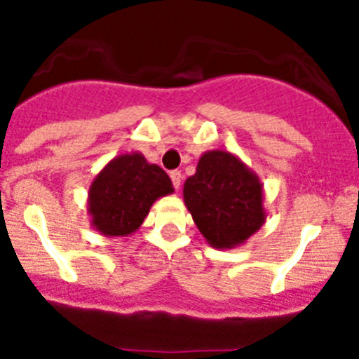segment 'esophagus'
Masks as SVG:
<instances>
[{
	"instance_id": "34e87169",
	"label": "esophagus",
	"mask_w": 359,
	"mask_h": 359,
	"mask_svg": "<svg viewBox=\"0 0 359 359\" xmlns=\"http://www.w3.org/2000/svg\"><path fill=\"white\" fill-rule=\"evenodd\" d=\"M170 180H172L174 189L180 190V187H182V172H180V170H172V172H170Z\"/></svg>"
}]
</instances>
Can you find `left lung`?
Masks as SVG:
<instances>
[{
  "label": "left lung",
  "mask_w": 359,
  "mask_h": 359,
  "mask_svg": "<svg viewBox=\"0 0 359 359\" xmlns=\"http://www.w3.org/2000/svg\"><path fill=\"white\" fill-rule=\"evenodd\" d=\"M183 201L212 248L244 244L266 223L264 185L233 152L201 154L194 176L183 185Z\"/></svg>",
  "instance_id": "1"
}]
</instances>
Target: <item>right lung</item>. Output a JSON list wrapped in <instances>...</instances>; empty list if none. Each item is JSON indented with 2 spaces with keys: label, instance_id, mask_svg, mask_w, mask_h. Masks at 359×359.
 Wrapping results in <instances>:
<instances>
[{
  "label": "right lung",
  "instance_id": "right-lung-1",
  "mask_svg": "<svg viewBox=\"0 0 359 359\" xmlns=\"http://www.w3.org/2000/svg\"><path fill=\"white\" fill-rule=\"evenodd\" d=\"M161 167L142 152H126L107 161L88 192L91 228L106 237H128L142 226L154 201L172 194Z\"/></svg>",
  "mask_w": 359,
  "mask_h": 359
}]
</instances>
